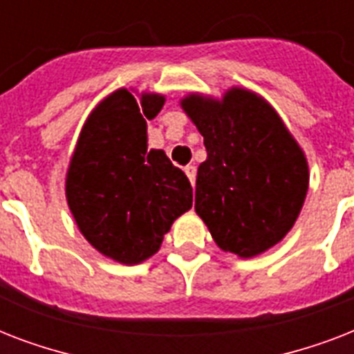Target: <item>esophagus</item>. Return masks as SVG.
I'll return each instance as SVG.
<instances>
[{
	"instance_id": "34e87169",
	"label": "esophagus",
	"mask_w": 354,
	"mask_h": 354,
	"mask_svg": "<svg viewBox=\"0 0 354 354\" xmlns=\"http://www.w3.org/2000/svg\"><path fill=\"white\" fill-rule=\"evenodd\" d=\"M183 171H185L187 178H189V180H191V183H193V185H194V182H196V167H194V165H187V167H185V169H183Z\"/></svg>"
}]
</instances>
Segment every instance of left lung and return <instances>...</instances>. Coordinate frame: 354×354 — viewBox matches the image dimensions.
I'll return each instance as SVG.
<instances>
[{
	"mask_svg": "<svg viewBox=\"0 0 354 354\" xmlns=\"http://www.w3.org/2000/svg\"><path fill=\"white\" fill-rule=\"evenodd\" d=\"M204 136L207 160L196 174L194 209L224 252L255 257L283 241L308 189L307 158L274 108L232 88L221 101H182Z\"/></svg>",
	"mask_w": 354,
	"mask_h": 354,
	"instance_id": "8db88e82",
	"label": "left lung"
}]
</instances>
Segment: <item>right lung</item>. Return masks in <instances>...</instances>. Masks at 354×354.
<instances>
[{"label": "right lung", "mask_w": 354, "mask_h": 354, "mask_svg": "<svg viewBox=\"0 0 354 354\" xmlns=\"http://www.w3.org/2000/svg\"><path fill=\"white\" fill-rule=\"evenodd\" d=\"M165 97L113 91L86 119L66 176V198L80 233L102 255L143 263L172 222L193 205V187L163 150L147 147V119Z\"/></svg>", "instance_id": "obj_1"}]
</instances>
